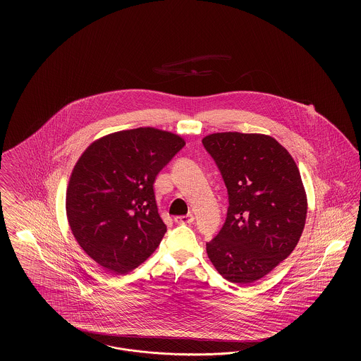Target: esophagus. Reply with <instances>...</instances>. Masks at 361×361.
<instances>
[{
	"instance_id": "34e87169",
	"label": "esophagus",
	"mask_w": 361,
	"mask_h": 361,
	"mask_svg": "<svg viewBox=\"0 0 361 361\" xmlns=\"http://www.w3.org/2000/svg\"><path fill=\"white\" fill-rule=\"evenodd\" d=\"M193 221H195L193 214H187V215H181V216L174 218L176 224H192Z\"/></svg>"
}]
</instances>
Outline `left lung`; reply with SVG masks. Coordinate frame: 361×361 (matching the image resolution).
<instances>
[{
    "mask_svg": "<svg viewBox=\"0 0 361 361\" xmlns=\"http://www.w3.org/2000/svg\"><path fill=\"white\" fill-rule=\"evenodd\" d=\"M228 193L227 218L207 242L226 280L249 286L288 257L303 233L307 197L291 154L264 134L216 133L203 137Z\"/></svg>",
    "mask_w": 361,
    "mask_h": 361,
    "instance_id": "8db88e82",
    "label": "left lung"
}]
</instances>
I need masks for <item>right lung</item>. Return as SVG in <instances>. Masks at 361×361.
Listing matches in <instances>:
<instances>
[{
  "label": "right lung",
  "instance_id": "1",
  "mask_svg": "<svg viewBox=\"0 0 361 361\" xmlns=\"http://www.w3.org/2000/svg\"><path fill=\"white\" fill-rule=\"evenodd\" d=\"M185 146L153 127L94 140L77 161L66 190L74 238L104 269L124 275L154 253L166 233L155 203V177Z\"/></svg>",
  "mask_w": 361,
  "mask_h": 361
}]
</instances>
